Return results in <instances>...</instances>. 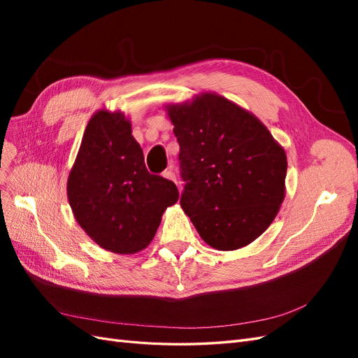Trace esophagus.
<instances>
[{"label": "esophagus", "instance_id": "esophagus-1", "mask_svg": "<svg viewBox=\"0 0 358 358\" xmlns=\"http://www.w3.org/2000/svg\"><path fill=\"white\" fill-rule=\"evenodd\" d=\"M171 169H173V166H170V167H169V170H166L164 173H162V176H164L166 179H169V180H171V182H175V183H176V175H175V171H173Z\"/></svg>", "mask_w": 358, "mask_h": 358}]
</instances>
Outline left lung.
<instances>
[{
  "label": "left lung",
  "instance_id": "8db88e82",
  "mask_svg": "<svg viewBox=\"0 0 358 358\" xmlns=\"http://www.w3.org/2000/svg\"><path fill=\"white\" fill-rule=\"evenodd\" d=\"M180 148V206L218 251L254 242L285 197L287 155L251 112L215 92L166 106Z\"/></svg>",
  "mask_w": 358,
  "mask_h": 358
}]
</instances>
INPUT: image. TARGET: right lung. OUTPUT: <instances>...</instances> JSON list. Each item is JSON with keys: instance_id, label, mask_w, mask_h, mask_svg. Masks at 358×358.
Segmentation results:
<instances>
[{"instance_id": "obj_1", "label": "right lung", "mask_w": 358, "mask_h": 358, "mask_svg": "<svg viewBox=\"0 0 358 358\" xmlns=\"http://www.w3.org/2000/svg\"><path fill=\"white\" fill-rule=\"evenodd\" d=\"M67 197L76 221L96 245L128 255L154 239L162 213L179 192L171 180L146 170L129 119L101 109L85 128Z\"/></svg>"}]
</instances>
